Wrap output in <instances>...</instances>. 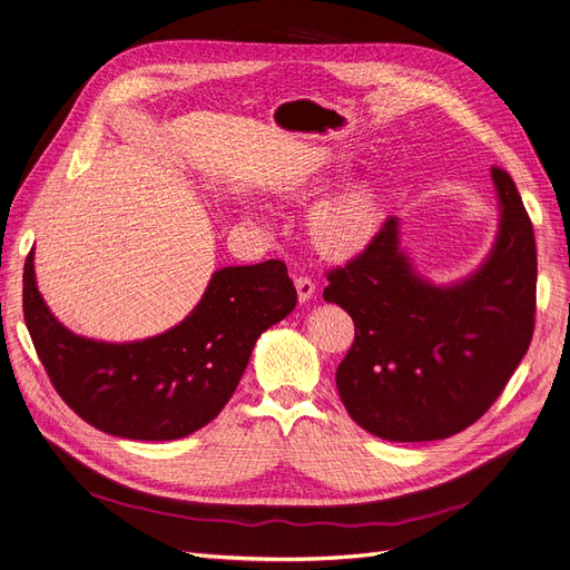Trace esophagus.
<instances>
[{
	"label": "esophagus",
	"mask_w": 570,
	"mask_h": 570,
	"mask_svg": "<svg viewBox=\"0 0 570 570\" xmlns=\"http://www.w3.org/2000/svg\"><path fill=\"white\" fill-rule=\"evenodd\" d=\"M294 285H297V297H299V302H302V304H306L308 299H313V294H315V283H313L308 276L294 278Z\"/></svg>",
	"instance_id": "34e87169"
}]
</instances>
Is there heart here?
Masks as SVG:
<instances>
[{
  "label": "heart",
  "mask_w": 570,
  "mask_h": 570,
  "mask_svg": "<svg viewBox=\"0 0 570 570\" xmlns=\"http://www.w3.org/2000/svg\"><path fill=\"white\" fill-rule=\"evenodd\" d=\"M304 194L306 185L289 187ZM381 203L372 187L355 185L317 203L308 215V238L330 259H348L367 247L381 229Z\"/></svg>",
  "instance_id": "obj_1"
}]
</instances>
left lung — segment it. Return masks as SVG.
<instances>
[{
  "mask_svg": "<svg viewBox=\"0 0 570 570\" xmlns=\"http://www.w3.org/2000/svg\"><path fill=\"white\" fill-rule=\"evenodd\" d=\"M498 238L470 278L438 287L400 249L389 217L357 257L327 273L325 302L355 323L336 370L351 419L389 442H432L482 419L527 355L535 327V238L512 177L493 166Z\"/></svg>",
  "mask_w": 570,
  "mask_h": 570,
  "instance_id": "8db88e82",
  "label": "left lung"
}]
</instances>
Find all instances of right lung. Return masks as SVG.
I'll use <instances>...</instances> for the list:
<instances>
[{
  "mask_svg": "<svg viewBox=\"0 0 570 570\" xmlns=\"http://www.w3.org/2000/svg\"><path fill=\"white\" fill-rule=\"evenodd\" d=\"M297 304L281 259L213 273L196 308L173 330L107 344L62 327L43 304L35 257L22 273V313L65 404L114 438L166 442L208 425L234 395L262 332Z\"/></svg>",
  "mask_w": 570,
  "mask_h": 570,
  "instance_id": "add662e5",
  "label": "right lung"
}]
</instances>
